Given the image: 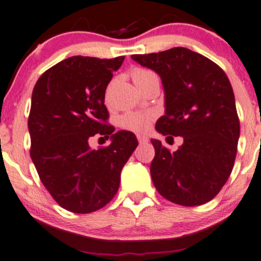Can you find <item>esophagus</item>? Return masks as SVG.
Masks as SVG:
<instances>
[{
	"label": "esophagus",
	"instance_id": "obj_1",
	"mask_svg": "<svg viewBox=\"0 0 261 261\" xmlns=\"http://www.w3.org/2000/svg\"><path fill=\"white\" fill-rule=\"evenodd\" d=\"M138 140H139V143H147L149 139L144 135H138Z\"/></svg>",
	"mask_w": 261,
	"mask_h": 261
}]
</instances>
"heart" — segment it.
Wrapping results in <instances>:
<instances>
[{
  "label": "heart",
  "instance_id": "heart-1",
  "mask_svg": "<svg viewBox=\"0 0 261 261\" xmlns=\"http://www.w3.org/2000/svg\"><path fill=\"white\" fill-rule=\"evenodd\" d=\"M154 73L150 70L145 69H136L133 72V79L134 82L139 81V80L145 79L148 75H153ZM152 113H143V112H128V113L123 114L119 119L121 126L127 130L135 131V133H144L149 128L150 123L153 119Z\"/></svg>",
  "mask_w": 261,
  "mask_h": 261
}]
</instances>
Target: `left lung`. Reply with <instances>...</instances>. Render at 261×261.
Instances as JSON below:
<instances>
[{
    "mask_svg": "<svg viewBox=\"0 0 261 261\" xmlns=\"http://www.w3.org/2000/svg\"><path fill=\"white\" fill-rule=\"evenodd\" d=\"M161 77L165 114L155 123L162 135L181 136L170 152L152 139L150 175L162 197L181 206H199L220 192L232 172L240 119L229 80L219 65L186 47L131 55Z\"/></svg>",
    "mask_w": 261,
    "mask_h": 261,
    "instance_id": "obj_1",
    "label": "left lung"
}]
</instances>
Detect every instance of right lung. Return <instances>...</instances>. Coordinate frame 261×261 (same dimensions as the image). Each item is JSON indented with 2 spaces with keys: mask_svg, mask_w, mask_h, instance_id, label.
<instances>
[{
  "mask_svg": "<svg viewBox=\"0 0 261 261\" xmlns=\"http://www.w3.org/2000/svg\"><path fill=\"white\" fill-rule=\"evenodd\" d=\"M123 59L68 58L46 70L32 92L31 158L53 198L72 213L89 214L111 202L139 144L131 131L106 125V90ZM96 133L111 144L91 150L88 139Z\"/></svg>",
  "mask_w": 261,
  "mask_h": 261,
  "instance_id": "1",
  "label": "right lung"
}]
</instances>
